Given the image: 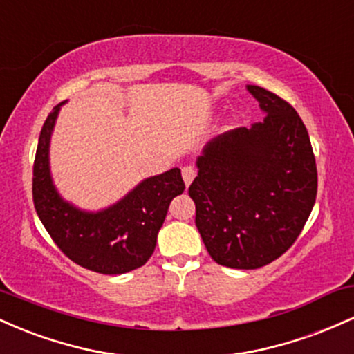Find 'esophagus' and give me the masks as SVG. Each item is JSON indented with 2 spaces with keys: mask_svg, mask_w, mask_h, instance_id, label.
<instances>
[{
  "mask_svg": "<svg viewBox=\"0 0 354 354\" xmlns=\"http://www.w3.org/2000/svg\"><path fill=\"white\" fill-rule=\"evenodd\" d=\"M181 174H183V180H185V185L189 186L191 181H193L194 176H196V169H194L193 166H185V168L181 169Z\"/></svg>",
  "mask_w": 354,
  "mask_h": 354,
  "instance_id": "34e87169",
  "label": "esophagus"
}]
</instances>
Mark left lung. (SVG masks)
Segmentation results:
<instances>
[{
	"label": "left lung",
	"instance_id": "obj_1",
	"mask_svg": "<svg viewBox=\"0 0 354 354\" xmlns=\"http://www.w3.org/2000/svg\"><path fill=\"white\" fill-rule=\"evenodd\" d=\"M246 89L265 120L213 138L188 189L209 256L234 270L265 266L293 245L318 189L310 136L295 108L265 88Z\"/></svg>",
	"mask_w": 354,
	"mask_h": 354
}]
</instances>
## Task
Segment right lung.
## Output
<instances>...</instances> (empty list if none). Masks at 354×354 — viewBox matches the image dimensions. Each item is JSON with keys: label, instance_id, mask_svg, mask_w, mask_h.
<instances>
[{"label": "right lung", "instance_id": "obj_1", "mask_svg": "<svg viewBox=\"0 0 354 354\" xmlns=\"http://www.w3.org/2000/svg\"><path fill=\"white\" fill-rule=\"evenodd\" d=\"M48 115L33 166V201L53 241L76 265L101 274H123L143 266L156 246L169 203L185 191L181 169L149 176L120 201L86 211L66 201L56 189L50 168V143L59 109Z\"/></svg>", "mask_w": 354, "mask_h": 354}]
</instances>
